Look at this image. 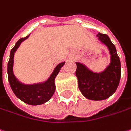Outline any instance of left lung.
<instances>
[{
	"label": "left lung",
	"mask_w": 131,
	"mask_h": 131,
	"mask_svg": "<svg viewBox=\"0 0 131 131\" xmlns=\"http://www.w3.org/2000/svg\"><path fill=\"white\" fill-rule=\"evenodd\" d=\"M97 39L107 47L110 54V63L104 70L97 72L83 63L76 62L75 72L78 88L89 100H103L111 97L119 86L121 77V64L114 45L106 34L99 33Z\"/></svg>",
	"instance_id": "8db88e82"
}]
</instances>
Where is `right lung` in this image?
Returning <instances> with one entry per match:
<instances>
[{
	"label": "right lung",
	"mask_w": 131,
	"mask_h": 131,
	"mask_svg": "<svg viewBox=\"0 0 131 131\" xmlns=\"http://www.w3.org/2000/svg\"><path fill=\"white\" fill-rule=\"evenodd\" d=\"M29 36L30 34L25 38L20 39L11 50L7 66L8 79L13 92L20 100L28 105H42L48 102L54 94L56 89L55 78L59 74L61 68L64 65L65 62H61L56 66L51 75L45 81L31 84H26L20 81L15 76L13 70L14 53L21 43L28 39Z\"/></svg>",
	"instance_id": "add662e5"
}]
</instances>
